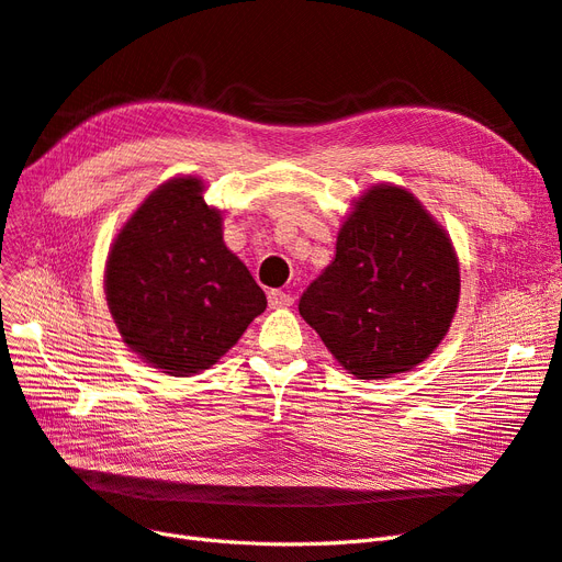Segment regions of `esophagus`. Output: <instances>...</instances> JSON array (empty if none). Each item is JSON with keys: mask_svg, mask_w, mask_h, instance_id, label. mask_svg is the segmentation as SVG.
Here are the masks:
<instances>
[{"mask_svg": "<svg viewBox=\"0 0 562 562\" xmlns=\"http://www.w3.org/2000/svg\"><path fill=\"white\" fill-rule=\"evenodd\" d=\"M267 300H269V307H271V310L291 307V304H293V295H291V293H283V291H269Z\"/></svg>", "mask_w": 562, "mask_h": 562, "instance_id": "1", "label": "esophagus"}]
</instances>
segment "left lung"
Wrapping results in <instances>:
<instances>
[{"mask_svg":"<svg viewBox=\"0 0 562 562\" xmlns=\"http://www.w3.org/2000/svg\"><path fill=\"white\" fill-rule=\"evenodd\" d=\"M457 302L450 236L411 192L382 182L353 201L300 316L353 378L384 380L429 359Z\"/></svg>","mask_w":562,"mask_h":562,"instance_id":"left-lung-1","label":"left lung"}]
</instances>
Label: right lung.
<instances>
[{
  "label": "right lung",
  "instance_id": "obj_1",
  "mask_svg": "<svg viewBox=\"0 0 562 562\" xmlns=\"http://www.w3.org/2000/svg\"><path fill=\"white\" fill-rule=\"evenodd\" d=\"M192 176L159 184L116 234L108 307L131 351L173 378L217 363L267 307L262 288L223 241V213Z\"/></svg>",
  "mask_w": 562,
  "mask_h": 562
}]
</instances>
